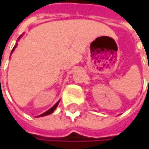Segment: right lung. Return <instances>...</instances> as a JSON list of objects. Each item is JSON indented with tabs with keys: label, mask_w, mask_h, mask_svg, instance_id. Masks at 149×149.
<instances>
[{
	"label": "right lung",
	"mask_w": 149,
	"mask_h": 149,
	"mask_svg": "<svg viewBox=\"0 0 149 149\" xmlns=\"http://www.w3.org/2000/svg\"><path fill=\"white\" fill-rule=\"evenodd\" d=\"M19 38H20V37H19ZM15 46H16V45H15V47L13 48V50H12V52H13V51L15 50ZM58 103H59V101H58V103H57V104H54V105H53V106H52V108H51L50 109H48L47 111H45V113L41 114V115H40V116H47V115H50V114H52V112H53V111L55 110V109L57 108V106H58Z\"/></svg>",
	"instance_id": "add662e5"
}]
</instances>
